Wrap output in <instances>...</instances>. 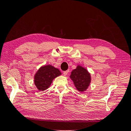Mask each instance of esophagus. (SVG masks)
I'll return each mask as SVG.
<instances>
[{
    "instance_id": "34e87169",
    "label": "esophagus",
    "mask_w": 131,
    "mask_h": 131,
    "mask_svg": "<svg viewBox=\"0 0 131 131\" xmlns=\"http://www.w3.org/2000/svg\"><path fill=\"white\" fill-rule=\"evenodd\" d=\"M68 72H69V71H64V72H63V75H64V76H66V75L68 73Z\"/></svg>"
}]
</instances>
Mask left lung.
<instances>
[{
	"mask_svg": "<svg viewBox=\"0 0 131 131\" xmlns=\"http://www.w3.org/2000/svg\"><path fill=\"white\" fill-rule=\"evenodd\" d=\"M69 77L73 82L75 88L81 92L86 91L91 81V74L80 65H78L76 68L72 70Z\"/></svg>",
	"mask_w": 131,
	"mask_h": 131,
	"instance_id": "1",
	"label": "left lung"
}]
</instances>
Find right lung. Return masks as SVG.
Here are the masks:
<instances>
[{
    "mask_svg": "<svg viewBox=\"0 0 131 131\" xmlns=\"http://www.w3.org/2000/svg\"><path fill=\"white\" fill-rule=\"evenodd\" d=\"M62 74L51 64L41 66L34 75V83L39 91H44L50 86L53 80Z\"/></svg>",
    "mask_w": 131,
    "mask_h": 131,
    "instance_id": "right-lung-1",
    "label": "right lung"
}]
</instances>
